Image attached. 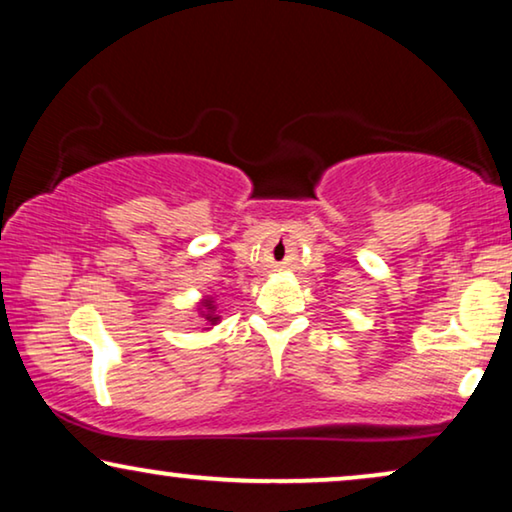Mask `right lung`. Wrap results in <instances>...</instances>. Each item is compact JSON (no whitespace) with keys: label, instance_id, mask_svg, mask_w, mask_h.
<instances>
[{"label":"right lung","instance_id":"add662e5","mask_svg":"<svg viewBox=\"0 0 512 512\" xmlns=\"http://www.w3.org/2000/svg\"><path fill=\"white\" fill-rule=\"evenodd\" d=\"M202 305H205V310H207L205 319H207V321H212V324H216V321H219V317H214V314H212V310H214V307H212V300H205V303H202Z\"/></svg>","mask_w":512,"mask_h":512}]
</instances>
